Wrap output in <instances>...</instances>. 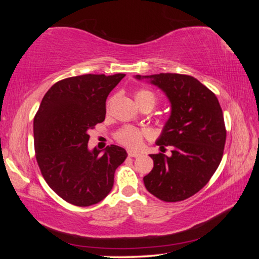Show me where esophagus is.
I'll list each match as a JSON object with an SVG mask.
<instances>
[{
    "instance_id": "34e87169",
    "label": "esophagus",
    "mask_w": 259,
    "mask_h": 259,
    "mask_svg": "<svg viewBox=\"0 0 259 259\" xmlns=\"http://www.w3.org/2000/svg\"><path fill=\"white\" fill-rule=\"evenodd\" d=\"M128 155H129V156H131V157H137V156H139L140 154H139V153H137V152L128 151Z\"/></svg>"
}]
</instances>
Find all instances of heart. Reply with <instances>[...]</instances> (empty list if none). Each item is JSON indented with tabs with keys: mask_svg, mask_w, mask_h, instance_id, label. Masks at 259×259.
<instances>
[{
	"mask_svg": "<svg viewBox=\"0 0 259 259\" xmlns=\"http://www.w3.org/2000/svg\"><path fill=\"white\" fill-rule=\"evenodd\" d=\"M135 99H136V103L138 105L142 104L143 102H147V100H150V102H152L153 104H155L154 95H153L151 91H147V90L137 91L135 95ZM115 137L117 142L122 144V145L130 148H136L142 144L143 138H144V133L142 130L135 128V126H124V128H122L117 131Z\"/></svg>",
	"mask_w": 259,
	"mask_h": 259,
	"instance_id": "heart-1",
	"label": "heart"
}]
</instances>
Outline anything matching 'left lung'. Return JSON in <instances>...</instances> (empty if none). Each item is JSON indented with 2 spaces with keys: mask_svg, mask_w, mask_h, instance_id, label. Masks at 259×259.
<instances>
[{
  "mask_svg": "<svg viewBox=\"0 0 259 259\" xmlns=\"http://www.w3.org/2000/svg\"><path fill=\"white\" fill-rule=\"evenodd\" d=\"M165 95L170 115L156 145L171 146V155L150 154L154 162L144 177L146 190L165 202L183 201L205 186L221 163L226 130L216 96L190 75L160 73L136 75Z\"/></svg>",
  "mask_w": 259,
  "mask_h": 259,
  "instance_id": "8db88e82",
  "label": "left lung"
}]
</instances>
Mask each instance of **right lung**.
Listing matches in <instances>:
<instances>
[{
	"label": "right lung",
	"mask_w": 259,
	"mask_h": 259,
	"mask_svg": "<svg viewBox=\"0 0 259 259\" xmlns=\"http://www.w3.org/2000/svg\"><path fill=\"white\" fill-rule=\"evenodd\" d=\"M125 74H85L57 82L34 117V145L43 178L61 199L78 207L100 202L112 191L124 148L88 147V131L102 123L106 99ZM103 153H102L101 152Z\"/></svg>",
	"instance_id": "add662e5"
}]
</instances>
